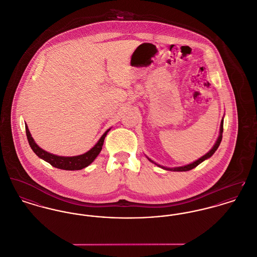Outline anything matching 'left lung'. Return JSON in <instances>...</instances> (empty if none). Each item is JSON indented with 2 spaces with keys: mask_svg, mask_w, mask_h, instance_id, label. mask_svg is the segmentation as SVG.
I'll return each instance as SVG.
<instances>
[{
  "mask_svg": "<svg viewBox=\"0 0 257 257\" xmlns=\"http://www.w3.org/2000/svg\"><path fill=\"white\" fill-rule=\"evenodd\" d=\"M223 123H224V119H222L221 120V125H220V133H219V137H218L217 141H216V143H215V145L212 147V149L206 154V155H204L203 157H201L200 158H198V160H196V161H194L193 163H190V164H188V165H185V166H180V167H174V168H169V167H164V166H161V165H159L158 163H156V162H154L152 159H150L149 158V160L150 161H152V162H154L155 164H157L158 166L159 167H161L162 169H165V170H169V171H189V170H191V169H193V168H195V167H197L199 163H201L202 161H204L205 159H207V158H210L215 152H216V150L218 149V147H219V145H220V143H221V141H222V133H223Z\"/></svg>",
  "mask_w": 257,
  "mask_h": 257,
  "instance_id": "1",
  "label": "left lung"
}]
</instances>
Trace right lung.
<instances>
[{"label":"right lung","instance_id":"add662e5","mask_svg":"<svg viewBox=\"0 0 257 257\" xmlns=\"http://www.w3.org/2000/svg\"><path fill=\"white\" fill-rule=\"evenodd\" d=\"M25 130H26V136H27L28 143H29L32 151L40 158L44 159L45 161L49 162L52 166L59 168V169L80 170V169H83V168L87 167L88 165H90L99 156V154L102 149L104 138L110 129H108L104 132V134L99 139V142L90 151H88L87 153H85L83 155L76 156V157H60V156H56V155H53V154H50V153L44 151L43 149L40 148L39 146L35 143L33 138L31 137V134L29 132L27 125H25Z\"/></svg>","mask_w":257,"mask_h":257}]
</instances>
